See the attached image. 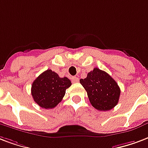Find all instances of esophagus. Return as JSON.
<instances>
[{"label": "esophagus", "mask_w": 148, "mask_h": 148, "mask_svg": "<svg viewBox=\"0 0 148 148\" xmlns=\"http://www.w3.org/2000/svg\"><path fill=\"white\" fill-rule=\"evenodd\" d=\"M71 81H72V82H77L78 78L77 77H71Z\"/></svg>", "instance_id": "1"}]
</instances>
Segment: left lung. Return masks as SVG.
<instances>
[{
    "mask_svg": "<svg viewBox=\"0 0 148 148\" xmlns=\"http://www.w3.org/2000/svg\"><path fill=\"white\" fill-rule=\"evenodd\" d=\"M80 83L87 92L92 106L96 110H110L118 104L121 93L118 83L99 68H94Z\"/></svg>",
    "mask_w": 148,
    "mask_h": 148,
    "instance_id": "8db88e82",
    "label": "left lung"
}]
</instances>
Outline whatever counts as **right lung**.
<instances>
[{"instance_id": "add662e5", "label": "right lung", "mask_w": 148, "mask_h": 148, "mask_svg": "<svg viewBox=\"0 0 148 148\" xmlns=\"http://www.w3.org/2000/svg\"><path fill=\"white\" fill-rule=\"evenodd\" d=\"M71 85V82L67 77H60L52 70H47L33 82L31 94L40 108L51 109L61 102L66 89Z\"/></svg>"}]
</instances>
